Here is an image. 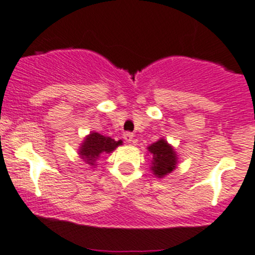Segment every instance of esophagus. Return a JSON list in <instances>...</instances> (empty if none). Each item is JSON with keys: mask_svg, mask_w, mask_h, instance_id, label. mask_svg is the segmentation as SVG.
Masks as SVG:
<instances>
[{"mask_svg": "<svg viewBox=\"0 0 255 255\" xmlns=\"http://www.w3.org/2000/svg\"><path fill=\"white\" fill-rule=\"evenodd\" d=\"M123 137L126 142H131L132 140H134V135H132L131 132H125V134L123 135Z\"/></svg>", "mask_w": 255, "mask_h": 255, "instance_id": "34e87169", "label": "esophagus"}]
</instances>
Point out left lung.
<instances>
[{"mask_svg":"<svg viewBox=\"0 0 255 255\" xmlns=\"http://www.w3.org/2000/svg\"><path fill=\"white\" fill-rule=\"evenodd\" d=\"M151 156L150 170L156 178H164L175 170L178 165V154L171 144H169L164 137L152 142L146 147Z\"/></svg>","mask_w":255,"mask_h":255,"instance_id":"left-lung-1","label":"left lung"}]
</instances>
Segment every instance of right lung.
I'll use <instances>...</instances> for the list:
<instances>
[{"label": "right lung", "mask_w": 255, "mask_h": 255, "mask_svg": "<svg viewBox=\"0 0 255 255\" xmlns=\"http://www.w3.org/2000/svg\"><path fill=\"white\" fill-rule=\"evenodd\" d=\"M120 145H123L121 140L116 141L115 139H111L110 136H104L99 132L93 131L85 136L84 141L79 146L77 154L91 168H95L98 165L96 161L100 159L101 155L110 154Z\"/></svg>", "instance_id": "1"}]
</instances>
